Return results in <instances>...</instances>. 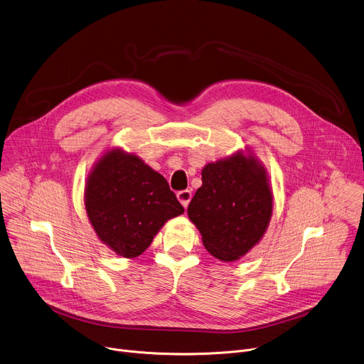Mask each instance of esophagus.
Masks as SVG:
<instances>
[{
    "mask_svg": "<svg viewBox=\"0 0 364 364\" xmlns=\"http://www.w3.org/2000/svg\"><path fill=\"white\" fill-rule=\"evenodd\" d=\"M177 198L180 200V203H181L184 207H187L188 203H190V200H191V191H190V190H181V191L177 193Z\"/></svg>",
    "mask_w": 364,
    "mask_h": 364,
    "instance_id": "1",
    "label": "esophagus"
}]
</instances>
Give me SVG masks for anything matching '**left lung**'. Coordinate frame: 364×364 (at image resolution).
<instances>
[{"label":"left lung","instance_id":"1","mask_svg":"<svg viewBox=\"0 0 364 364\" xmlns=\"http://www.w3.org/2000/svg\"><path fill=\"white\" fill-rule=\"evenodd\" d=\"M201 181L187 215L207 250L220 261H236L261 240L272 215L265 170L252 155L239 152L207 164Z\"/></svg>","mask_w":364,"mask_h":364}]
</instances>
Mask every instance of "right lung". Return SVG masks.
<instances>
[{
  "mask_svg": "<svg viewBox=\"0 0 364 364\" xmlns=\"http://www.w3.org/2000/svg\"><path fill=\"white\" fill-rule=\"evenodd\" d=\"M85 205L99 239L124 257L141 255L168 219L184 213L161 174L119 149L95 166Z\"/></svg>",
  "mask_w": 364,
  "mask_h": 364,
  "instance_id": "add662e5",
  "label": "right lung"
}]
</instances>
